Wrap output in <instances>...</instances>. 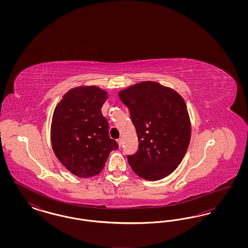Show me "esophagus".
Returning <instances> with one entry per match:
<instances>
[{"label": "esophagus", "instance_id": "1", "mask_svg": "<svg viewBox=\"0 0 248 248\" xmlns=\"http://www.w3.org/2000/svg\"><path fill=\"white\" fill-rule=\"evenodd\" d=\"M117 141H118L119 146H120V147H121V146H122V145H123V140H122V139H119V140H117Z\"/></svg>", "mask_w": 248, "mask_h": 248}]
</instances>
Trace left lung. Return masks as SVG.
<instances>
[{"mask_svg":"<svg viewBox=\"0 0 248 248\" xmlns=\"http://www.w3.org/2000/svg\"><path fill=\"white\" fill-rule=\"evenodd\" d=\"M129 108L139 138V150L127 155L133 171L147 180L170 175L186 154L190 122L182 96L156 82L137 83L119 92Z\"/></svg>","mask_w":248,"mask_h":248,"instance_id":"left-lung-1","label":"left lung"}]
</instances>
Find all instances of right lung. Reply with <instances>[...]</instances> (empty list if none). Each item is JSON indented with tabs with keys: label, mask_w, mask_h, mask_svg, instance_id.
<instances>
[{
	"label": "right lung",
	"mask_w": 248,
	"mask_h": 248,
	"mask_svg": "<svg viewBox=\"0 0 248 248\" xmlns=\"http://www.w3.org/2000/svg\"><path fill=\"white\" fill-rule=\"evenodd\" d=\"M108 98L97 86H80L64 94L51 124L53 151L59 162L79 177L99 174L118 143L109 138L101 107Z\"/></svg>",
	"instance_id": "1"
}]
</instances>
